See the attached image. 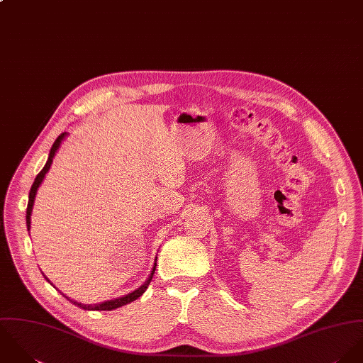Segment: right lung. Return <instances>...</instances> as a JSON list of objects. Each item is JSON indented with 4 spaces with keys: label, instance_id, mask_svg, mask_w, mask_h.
I'll list each match as a JSON object with an SVG mask.
<instances>
[{
    "label": "right lung",
    "instance_id": "1",
    "mask_svg": "<svg viewBox=\"0 0 363 363\" xmlns=\"http://www.w3.org/2000/svg\"><path fill=\"white\" fill-rule=\"evenodd\" d=\"M65 136H66V133H62V135L56 139V142L53 143V145H52L50 154H49V158H48V162L45 164L43 169L36 175L35 182H33V185H32V188H30V192H29V202H28V208H26V225H28V230H29V227H30V213H32V206H33V201H35L36 191H38L39 185L42 184V181H43L46 172L49 171V168H50V165H52V161H53V157H55V154H56V151H57V148H59V145L62 143V140H63ZM155 265H157V264H154V268H152V271H151L148 279L145 281V285H142L139 289L135 290V291H132V293H129V294H126V296H123V297H119V298H115V300H109V301H105V303H101V304H95V306L81 304V303H77V301L70 300L69 297H66V298H69L75 306H78V307H81V308H84V310H113V308H118V307H121V306H125V304H128V303H130V301L139 298V297L145 293L147 286L150 285V282H151V279H152V275H154V271H155Z\"/></svg>",
    "mask_w": 363,
    "mask_h": 363
}]
</instances>
